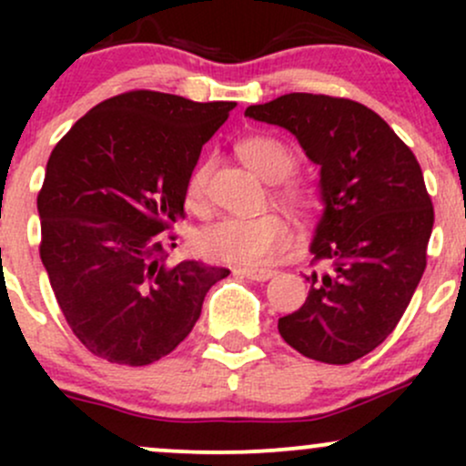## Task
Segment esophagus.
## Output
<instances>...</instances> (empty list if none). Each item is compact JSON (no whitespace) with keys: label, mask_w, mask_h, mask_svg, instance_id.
I'll list each match as a JSON object with an SVG mask.
<instances>
[{"label":"esophagus","mask_w":466,"mask_h":466,"mask_svg":"<svg viewBox=\"0 0 466 466\" xmlns=\"http://www.w3.org/2000/svg\"><path fill=\"white\" fill-rule=\"evenodd\" d=\"M238 274L249 278V280L265 282V280H269L271 276H276V271L274 269H254V267H243V269H238Z\"/></svg>","instance_id":"obj_1"}]
</instances>
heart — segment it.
I'll return each instance as SVG.
<instances>
[{
    "instance_id": "obj_1",
    "label": "heart",
    "mask_w": 466,
    "mask_h": 466,
    "mask_svg": "<svg viewBox=\"0 0 466 466\" xmlns=\"http://www.w3.org/2000/svg\"><path fill=\"white\" fill-rule=\"evenodd\" d=\"M238 155L245 164L265 181L287 179L296 170V155L285 142L271 136H254L238 144ZM208 170H195L188 181V206L201 212L206 208ZM285 201L298 212L313 208V195L302 186H289L282 190ZM291 229L280 215L260 217H226L212 226L203 228L197 237V248L206 258L234 265H263L289 243Z\"/></svg>"
}]
</instances>
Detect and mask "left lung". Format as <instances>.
<instances>
[{"instance_id":"obj_1","label":"left lung","mask_w":466,"mask_h":466,"mask_svg":"<svg viewBox=\"0 0 466 466\" xmlns=\"http://www.w3.org/2000/svg\"><path fill=\"white\" fill-rule=\"evenodd\" d=\"M287 129L319 166L322 217L311 254L324 274L278 330L304 357L344 366L399 324L427 265L434 208L414 153L381 116L322 94H285L245 109Z\"/></svg>"}]
</instances>
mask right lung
Here are the masks:
<instances>
[{
	"label": "right lung",
	"instance_id": "add662e5",
	"mask_svg": "<svg viewBox=\"0 0 466 466\" xmlns=\"http://www.w3.org/2000/svg\"><path fill=\"white\" fill-rule=\"evenodd\" d=\"M234 106L137 89L96 105L52 151L36 197L41 263L94 355L122 366L162 360L229 274L199 260L168 267L162 234L184 218L201 147Z\"/></svg>",
	"mask_w": 466,
	"mask_h": 466
}]
</instances>
